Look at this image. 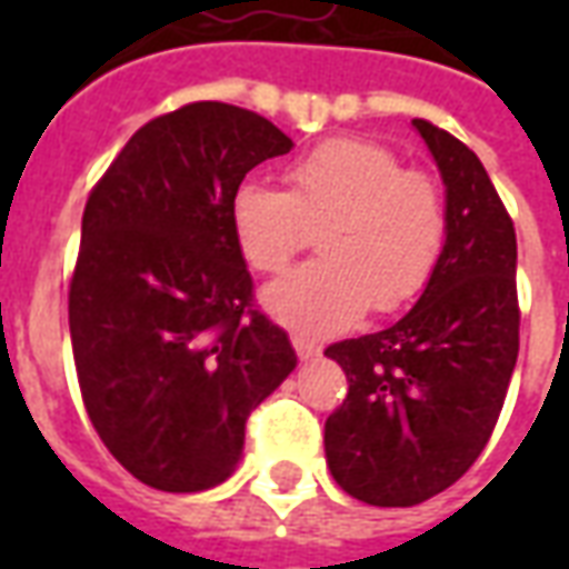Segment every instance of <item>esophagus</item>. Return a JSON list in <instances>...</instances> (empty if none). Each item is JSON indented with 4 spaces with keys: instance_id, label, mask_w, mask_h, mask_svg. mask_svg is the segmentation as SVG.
<instances>
[{
    "instance_id": "34e87169",
    "label": "esophagus",
    "mask_w": 569,
    "mask_h": 569,
    "mask_svg": "<svg viewBox=\"0 0 569 569\" xmlns=\"http://www.w3.org/2000/svg\"><path fill=\"white\" fill-rule=\"evenodd\" d=\"M292 347H296V353L298 359H317L322 353V347L320 345H313V341H305V338H292Z\"/></svg>"
}]
</instances>
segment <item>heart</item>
I'll use <instances>...</instances> for the list:
<instances>
[{"mask_svg":"<svg viewBox=\"0 0 569 569\" xmlns=\"http://www.w3.org/2000/svg\"><path fill=\"white\" fill-rule=\"evenodd\" d=\"M286 194L243 182L231 231L252 271L277 273L320 231L322 261L261 289V308L301 338H326L369 310L406 308L448 234L439 186L369 140H332L286 170Z\"/></svg>","mask_w":569,"mask_h":569,"instance_id":"1","label":"heart"}]
</instances>
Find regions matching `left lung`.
Returning a JSON list of instances; mask_svg holds the SVG:
<instances>
[{"instance_id": "left-lung-1", "label": "left lung", "mask_w": 569, "mask_h": 569, "mask_svg": "<svg viewBox=\"0 0 569 569\" xmlns=\"http://www.w3.org/2000/svg\"><path fill=\"white\" fill-rule=\"evenodd\" d=\"M445 186L448 234L402 320L326 350L347 375L326 420V460L369 506H418L451 488L485 451L518 359V247L476 151L411 121Z\"/></svg>"}]
</instances>
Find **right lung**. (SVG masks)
<instances>
[{
	"mask_svg": "<svg viewBox=\"0 0 569 569\" xmlns=\"http://www.w3.org/2000/svg\"><path fill=\"white\" fill-rule=\"evenodd\" d=\"M289 149L249 109L191 103L137 130L88 198L69 286L81 399L149 488L222 485L249 411L298 366L289 335L252 310L231 231L243 176Z\"/></svg>",
	"mask_w": 569,
	"mask_h": 569,
	"instance_id": "add662e5",
	"label": "right lung"
}]
</instances>
